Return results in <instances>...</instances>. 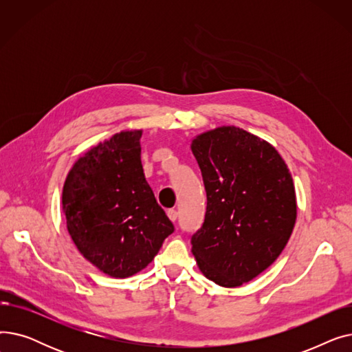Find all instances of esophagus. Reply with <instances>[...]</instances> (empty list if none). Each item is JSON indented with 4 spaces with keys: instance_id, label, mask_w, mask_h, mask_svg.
I'll return each mask as SVG.
<instances>
[{
    "instance_id": "esophagus-1",
    "label": "esophagus",
    "mask_w": 352,
    "mask_h": 352,
    "mask_svg": "<svg viewBox=\"0 0 352 352\" xmlns=\"http://www.w3.org/2000/svg\"><path fill=\"white\" fill-rule=\"evenodd\" d=\"M166 214H168V218L173 221V223H175L177 218H178V212H177V210H170V211L166 212Z\"/></svg>"
}]
</instances>
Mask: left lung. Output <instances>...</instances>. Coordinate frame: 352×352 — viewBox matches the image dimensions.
Listing matches in <instances>:
<instances>
[{
	"instance_id": "obj_1",
	"label": "left lung",
	"mask_w": 352,
	"mask_h": 352,
	"mask_svg": "<svg viewBox=\"0 0 352 352\" xmlns=\"http://www.w3.org/2000/svg\"><path fill=\"white\" fill-rule=\"evenodd\" d=\"M191 150L207 192L192 254L208 280L239 287L267 270L292 234L297 198L291 173L270 142L234 125L197 135Z\"/></svg>"
}]
</instances>
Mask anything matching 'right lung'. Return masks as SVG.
Segmentation results:
<instances>
[{"label": "right lung", "instance_id": "obj_1", "mask_svg": "<svg viewBox=\"0 0 352 352\" xmlns=\"http://www.w3.org/2000/svg\"><path fill=\"white\" fill-rule=\"evenodd\" d=\"M141 129L121 131L80 157L63 188L67 230L85 260L113 278L150 264L174 226L141 164Z\"/></svg>", "mask_w": 352, "mask_h": 352}]
</instances>
